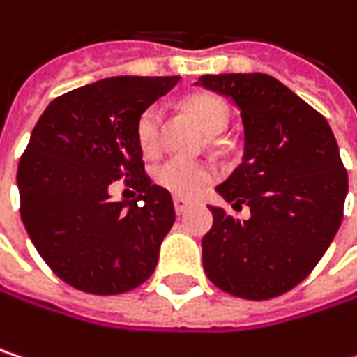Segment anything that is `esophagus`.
I'll use <instances>...</instances> for the list:
<instances>
[{
	"label": "esophagus",
	"mask_w": 357,
	"mask_h": 357,
	"mask_svg": "<svg viewBox=\"0 0 357 357\" xmlns=\"http://www.w3.org/2000/svg\"><path fill=\"white\" fill-rule=\"evenodd\" d=\"M192 204V200H188V198H183V196H176L174 198V206H176V213L181 215V213H185V208Z\"/></svg>",
	"instance_id": "1"
}]
</instances>
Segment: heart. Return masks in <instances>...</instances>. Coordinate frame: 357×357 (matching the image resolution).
I'll list each match as a JSON object with an SVG mask.
<instances>
[{
	"label": "heart",
	"mask_w": 357,
	"mask_h": 357,
	"mask_svg": "<svg viewBox=\"0 0 357 357\" xmlns=\"http://www.w3.org/2000/svg\"><path fill=\"white\" fill-rule=\"evenodd\" d=\"M188 111L196 117L202 130L211 136L221 134L229 126V107L213 95H194L185 101ZM161 121L163 113L157 105L149 107L136 123V140L144 155H153L161 144ZM153 179L163 190L176 196H196L211 179L213 169L181 157H169L153 169Z\"/></svg>",
	"instance_id": "b5f03b06"
}]
</instances>
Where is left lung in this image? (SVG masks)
Listing matches in <instances>:
<instances>
[{
  "label": "left lung",
  "instance_id": "obj_1",
  "mask_svg": "<svg viewBox=\"0 0 357 357\" xmlns=\"http://www.w3.org/2000/svg\"><path fill=\"white\" fill-rule=\"evenodd\" d=\"M229 97L244 123V157L217 192L240 221L208 206L202 238L206 277L246 300H271L302 283L331 246L347 196V172L328 121L268 74L200 76Z\"/></svg>",
  "mask_w": 357,
  "mask_h": 357
}]
</instances>
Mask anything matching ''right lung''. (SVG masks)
Here are the masks:
<instances>
[{
  "instance_id": "obj_1",
  "label": "right lung",
  "mask_w": 357,
  "mask_h": 357,
  "mask_svg": "<svg viewBox=\"0 0 357 357\" xmlns=\"http://www.w3.org/2000/svg\"><path fill=\"white\" fill-rule=\"evenodd\" d=\"M179 76H115L49 103L18 163L20 217L40 258L68 285L115 296L142 285L176 221L172 194L144 174L138 117ZM123 177L139 196L113 201Z\"/></svg>"
}]
</instances>
